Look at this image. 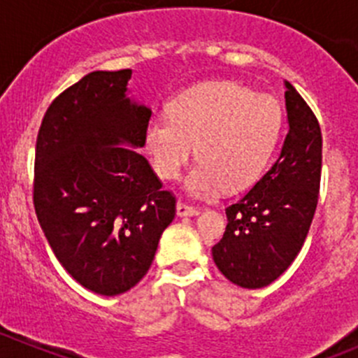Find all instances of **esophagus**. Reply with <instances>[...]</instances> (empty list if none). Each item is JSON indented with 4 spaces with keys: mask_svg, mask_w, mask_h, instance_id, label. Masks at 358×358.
I'll return each mask as SVG.
<instances>
[{
    "mask_svg": "<svg viewBox=\"0 0 358 358\" xmlns=\"http://www.w3.org/2000/svg\"><path fill=\"white\" fill-rule=\"evenodd\" d=\"M176 215L178 217H196V215H199V210L185 203H178L176 204Z\"/></svg>",
    "mask_w": 358,
    "mask_h": 358,
    "instance_id": "esophagus-1",
    "label": "esophagus"
}]
</instances>
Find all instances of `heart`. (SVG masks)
I'll use <instances>...</instances> for the list:
<instances>
[{
  "instance_id": "b5f03b06",
  "label": "heart",
  "mask_w": 358,
  "mask_h": 358,
  "mask_svg": "<svg viewBox=\"0 0 358 358\" xmlns=\"http://www.w3.org/2000/svg\"><path fill=\"white\" fill-rule=\"evenodd\" d=\"M282 124V106L273 96L234 82H206L176 96L169 115L148 120L145 147L164 180L178 178L197 150L201 162L185 190L208 197L222 187L252 183L271 159Z\"/></svg>"
}]
</instances>
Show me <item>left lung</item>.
<instances>
[{
	"label": "left lung",
	"instance_id": "obj_1",
	"mask_svg": "<svg viewBox=\"0 0 358 358\" xmlns=\"http://www.w3.org/2000/svg\"><path fill=\"white\" fill-rule=\"evenodd\" d=\"M285 83L289 133L271 169L225 210L224 238L211 248L218 271L243 289H262L301 252L318 203L322 133L296 87Z\"/></svg>",
	"mask_w": 358,
	"mask_h": 358
}]
</instances>
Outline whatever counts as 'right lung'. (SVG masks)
<instances>
[{
    "label": "right lung",
    "mask_w": 358,
    "mask_h": 358,
    "mask_svg": "<svg viewBox=\"0 0 358 358\" xmlns=\"http://www.w3.org/2000/svg\"><path fill=\"white\" fill-rule=\"evenodd\" d=\"M133 69L92 71L54 99L34 157V210L61 266L87 290L119 296L152 266L175 197L138 148L148 106Z\"/></svg>",
    "instance_id": "obj_1"
}]
</instances>
